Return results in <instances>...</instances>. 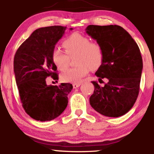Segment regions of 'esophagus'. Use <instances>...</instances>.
<instances>
[{
    "mask_svg": "<svg viewBox=\"0 0 154 154\" xmlns=\"http://www.w3.org/2000/svg\"><path fill=\"white\" fill-rule=\"evenodd\" d=\"M81 85V83H74L73 84V88H77Z\"/></svg>",
    "mask_w": 154,
    "mask_h": 154,
    "instance_id": "1",
    "label": "esophagus"
}]
</instances>
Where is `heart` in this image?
Instances as JSON below:
<instances>
[{"label":"heart","instance_id":"heart-1","mask_svg":"<svg viewBox=\"0 0 154 154\" xmlns=\"http://www.w3.org/2000/svg\"><path fill=\"white\" fill-rule=\"evenodd\" d=\"M64 51L59 48L54 49L52 53L53 62L60 70L67 68L69 57H75L77 66L69 69L61 74L63 82L78 83L91 69L96 70L102 65L104 51L102 45L96 42H91L89 38L80 33L75 32L63 41Z\"/></svg>","mask_w":154,"mask_h":154}]
</instances>
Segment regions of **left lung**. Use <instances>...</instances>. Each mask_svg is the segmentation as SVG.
<instances>
[{
	"mask_svg": "<svg viewBox=\"0 0 154 154\" xmlns=\"http://www.w3.org/2000/svg\"><path fill=\"white\" fill-rule=\"evenodd\" d=\"M85 30L104 51L103 63L95 75L99 82L109 80L103 87L92 82L95 89L90 103L102 115L119 117L132 109L138 96L143 69L139 47L120 26L89 25Z\"/></svg>",
	"mask_w": 154,
	"mask_h": 154,
	"instance_id": "left-lung-1",
	"label": "left lung"
}]
</instances>
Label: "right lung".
<instances>
[{
  "mask_svg": "<svg viewBox=\"0 0 154 154\" xmlns=\"http://www.w3.org/2000/svg\"><path fill=\"white\" fill-rule=\"evenodd\" d=\"M66 28H39L15 54L14 70L22 106L28 115L38 121H51L58 117L66 108L67 95L73 88L70 83L47 85L45 80L48 77L59 79L52 53Z\"/></svg>",
  "mask_w": 154,
  "mask_h": 154,
  "instance_id": "add662e5",
  "label": "right lung"
}]
</instances>
